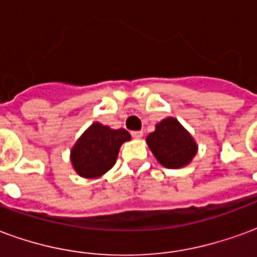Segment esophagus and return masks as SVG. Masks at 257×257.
Instances as JSON below:
<instances>
[{
    "label": "esophagus",
    "instance_id": "1",
    "mask_svg": "<svg viewBox=\"0 0 257 257\" xmlns=\"http://www.w3.org/2000/svg\"><path fill=\"white\" fill-rule=\"evenodd\" d=\"M132 136L135 139H142L143 138V132L142 131H136V132H132Z\"/></svg>",
    "mask_w": 257,
    "mask_h": 257
}]
</instances>
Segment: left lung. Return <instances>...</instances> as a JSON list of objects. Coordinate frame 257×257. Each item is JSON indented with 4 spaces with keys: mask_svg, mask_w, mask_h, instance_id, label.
Masks as SVG:
<instances>
[{
    "mask_svg": "<svg viewBox=\"0 0 257 257\" xmlns=\"http://www.w3.org/2000/svg\"><path fill=\"white\" fill-rule=\"evenodd\" d=\"M146 143L157 161L168 169L187 167L198 151L191 134L173 117L157 123L156 131L146 138Z\"/></svg>",
    "mask_w": 257,
    "mask_h": 257,
    "instance_id": "left-lung-1",
    "label": "left lung"
}]
</instances>
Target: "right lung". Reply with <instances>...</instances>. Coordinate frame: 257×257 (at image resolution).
Here are the masks:
<instances>
[{
	"label": "right lung",
	"mask_w": 257,
	"mask_h": 257,
	"mask_svg": "<svg viewBox=\"0 0 257 257\" xmlns=\"http://www.w3.org/2000/svg\"><path fill=\"white\" fill-rule=\"evenodd\" d=\"M129 140L131 135L125 129H111L100 122H93L70 150L74 171L81 178H100L114 167L121 146Z\"/></svg>",
	"instance_id": "right-lung-1"
}]
</instances>
